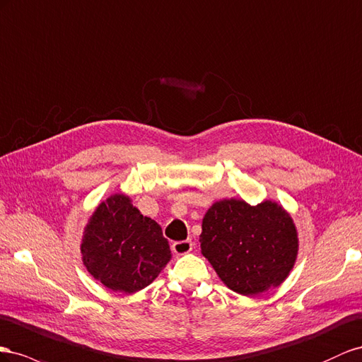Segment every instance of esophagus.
Returning a JSON list of instances; mask_svg holds the SVG:
<instances>
[{
  "label": "esophagus",
  "mask_w": 362,
  "mask_h": 362,
  "mask_svg": "<svg viewBox=\"0 0 362 362\" xmlns=\"http://www.w3.org/2000/svg\"><path fill=\"white\" fill-rule=\"evenodd\" d=\"M192 247H194V244H192V241L191 240H185V241H175L173 245H171V249H173V252L175 253V255H187V253H189L191 250H192Z\"/></svg>",
  "instance_id": "esophagus-1"
}]
</instances>
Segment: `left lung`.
I'll list each match as a JSON object with an SVG mask.
<instances>
[{"label": "left lung", "mask_w": 362, "mask_h": 362, "mask_svg": "<svg viewBox=\"0 0 362 362\" xmlns=\"http://www.w3.org/2000/svg\"><path fill=\"white\" fill-rule=\"evenodd\" d=\"M200 247L229 290L252 297L290 276L298 253V233L293 216L277 202L252 206L223 199L203 216Z\"/></svg>", "instance_id": "8db88e82"}]
</instances>
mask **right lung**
Returning <instances> with one entry per match:
<instances>
[{"instance_id": "add662e5", "label": "right lung", "mask_w": 362, "mask_h": 362, "mask_svg": "<svg viewBox=\"0 0 362 362\" xmlns=\"http://www.w3.org/2000/svg\"><path fill=\"white\" fill-rule=\"evenodd\" d=\"M88 273L107 290L133 294L148 286L171 261L162 227L117 192L103 200L85 226L80 244Z\"/></svg>"}]
</instances>
